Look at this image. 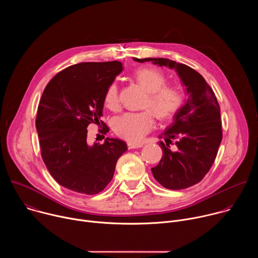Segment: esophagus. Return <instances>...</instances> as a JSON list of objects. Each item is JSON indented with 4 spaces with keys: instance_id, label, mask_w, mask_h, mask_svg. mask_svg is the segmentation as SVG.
I'll return each instance as SVG.
<instances>
[{
    "instance_id": "1",
    "label": "esophagus",
    "mask_w": 258,
    "mask_h": 258,
    "mask_svg": "<svg viewBox=\"0 0 258 258\" xmlns=\"http://www.w3.org/2000/svg\"><path fill=\"white\" fill-rule=\"evenodd\" d=\"M143 144H137V143H127V148L128 149H137L142 148Z\"/></svg>"
}]
</instances>
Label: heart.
I'll list each match as a JSON object with an SVG mask.
<instances>
[{
	"mask_svg": "<svg viewBox=\"0 0 258 258\" xmlns=\"http://www.w3.org/2000/svg\"><path fill=\"white\" fill-rule=\"evenodd\" d=\"M137 82L148 93L145 107L150 108L162 120L173 116L182 103L181 92L174 86H165L166 78L156 68L144 67L135 72ZM105 105L111 110L119 107L118 89L115 84L110 85L105 93ZM155 125L154 115L150 110L142 112H126L113 119L114 133L130 142H140Z\"/></svg>",
	"mask_w": 258,
	"mask_h": 258,
	"instance_id": "obj_1",
	"label": "heart"
}]
</instances>
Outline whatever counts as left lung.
I'll use <instances>...</instances> for the list:
<instances>
[{"mask_svg":"<svg viewBox=\"0 0 258 258\" xmlns=\"http://www.w3.org/2000/svg\"><path fill=\"white\" fill-rule=\"evenodd\" d=\"M174 69L188 99L173 115V122L159 136L163 154L151 168L154 178L166 189L180 190L199 182L209 171L223 139L220 108L204 78L193 68L165 58H134ZM173 142L176 150L169 149Z\"/></svg>","mask_w":258,"mask_h":258,"instance_id":"obj_1","label":"left lung"}]
</instances>
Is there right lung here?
<instances>
[{"instance_id":"add662e5","label":"right lung","mask_w":258,"mask_h":258,"mask_svg":"<svg viewBox=\"0 0 258 258\" xmlns=\"http://www.w3.org/2000/svg\"><path fill=\"white\" fill-rule=\"evenodd\" d=\"M122 69L118 61L75 64L57 73L44 90L35 119L41 154L54 179L68 190L86 195L103 191L127 150L119 139L87 142L90 123L105 124V93ZM107 130L105 124L103 132Z\"/></svg>"}]
</instances>
